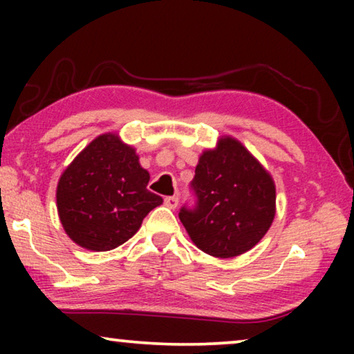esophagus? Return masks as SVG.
Here are the masks:
<instances>
[{
	"label": "esophagus",
	"instance_id": "34e87169",
	"mask_svg": "<svg viewBox=\"0 0 354 354\" xmlns=\"http://www.w3.org/2000/svg\"><path fill=\"white\" fill-rule=\"evenodd\" d=\"M164 205H166L167 207H171V209H176L177 205H178V198L177 196L164 198Z\"/></svg>",
	"mask_w": 354,
	"mask_h": 354
}]
</instances>
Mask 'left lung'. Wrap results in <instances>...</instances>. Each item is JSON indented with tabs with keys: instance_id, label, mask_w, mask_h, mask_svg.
Segmentation results:
<instances>
[{
	"instance_id": "1",
	"label": "left lung",
	"mask_w": 354,
	"mask_h": 354,
	"mask_svg": "<svg viewBox=\"0 0 354 354\" xmlns=\"http://www.w3.org/2000/svg\"><path fill=\"white\" fill-rule=\"evenodd\" d=\"M196 207L178 212L193 243L214 258H235L258 245L275 217V183L243 143L222 135L198 159Z\"/></svg>"
}]
</instances>
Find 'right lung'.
<instances>
[{
    "mask_svg": "<svg viewBox=\"0 0 354 354\" xmlns=\"http://www.w3.org/2000/svg\"><path fill=\"white\" fill-rule=\"evenodd\" d=\"M149 172L119 133L98 135L61 174L57 216L67 236L82 248L109 251L137 234L162 198L147 188Z\"/></svg>",
    "mask_w": 354,
    "mask_h": 354,
    "instance_id": "right-lung-1",
    "label": "right lung"
}]
</instances>
